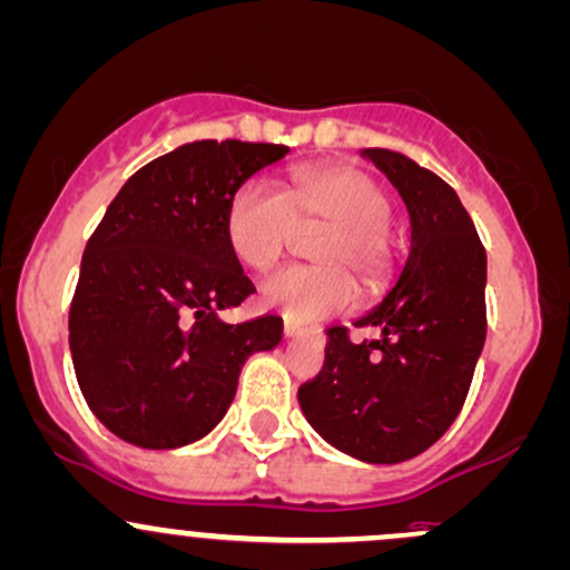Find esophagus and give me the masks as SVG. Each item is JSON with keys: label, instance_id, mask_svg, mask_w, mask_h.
Masks as SVG:
<instances>
[{"label": "esophagus", "instance_id": "obj_1", "mask_svg": "<svg viewBox=\"0 0 570 570\" xmlns=\"http://www.w3.org/2000/svg\"><path fill=\"white\" fill-rule=\"evenodd\" d=\"M308 333V327L305 324L295 322V318H284V335L286 337H297V335H305Z\"/></svg>", "mask_w": 570, "mask_h": 570}]
</instances>
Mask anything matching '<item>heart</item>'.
Segmentation results:
<instances>
[{"label":"heart","instance_id":"obj_1","mask_svg":"<svg viewBox=\"0 0 570 570\" xmlns=\"http://www.w3.org/2000/svg\"><path fill=\"white\" fill-rule=\"evenodd\" d=\"M390 218V191L371 173L324 165L295 173L284 191L259 180L240 186L229 203L227 237L243 265L267 273L295 246L299 227H327L314 248L322 265L281 271L259 289L265 308L314 322L354 308L360 297L354 278L367 289L384 284L395 265Z\"/></svg>","mask_w":570,"mask_h":570}]
</instances>
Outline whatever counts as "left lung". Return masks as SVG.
<instances>
[{"label":"left lung","mask_w":570,"mask_h":570,"mask_svg":"<svg viewBox=\"0 0 570 570\" xmlns=\"http://www.w3.org/2000/svg\"><path fill=\"white\" fill-rule=\"evenodd\" d=\"M411 216V254L397 284L354 327L327 330L324 367L299 386V409L322 438L356 460L392 465L449 430L471 390L487 337V252L458 191L414 159L365 148Z\"/></svg>","instance_id":"1"}]
</instances>
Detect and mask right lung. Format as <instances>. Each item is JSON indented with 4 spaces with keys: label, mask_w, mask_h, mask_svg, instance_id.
<instances>
[{
    "label": "right lung",
    "mask_w": 570,
    "mask_h": 570,
    "mask_svg": "<svg viewBox=\"0 0 570 570\" xmlns=\"http://www.w3.org/2000/svg\"><path fill=\"white\" fill-rule=\"evenodd\" d=\"M286 146L197 140L140 167L86 243L70 305L75 376L121 441L175 449L208 435L243 362L278 346L281 316L227 324L252 295L229 246L235 191Z\"/></svg>",
    "instance_id": "1"
}]
</instances>
